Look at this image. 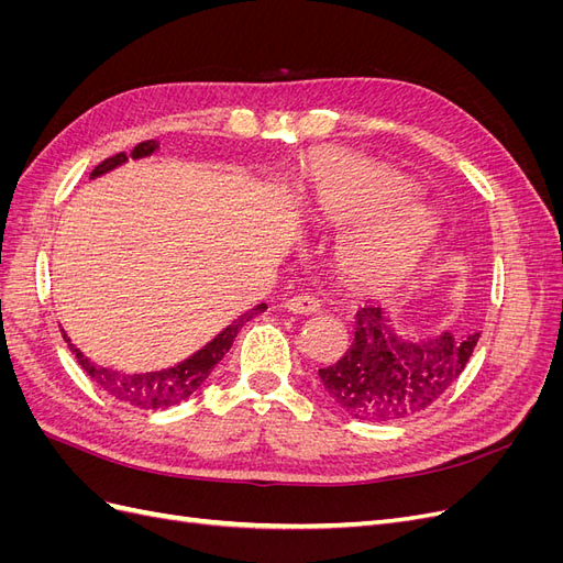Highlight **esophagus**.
I'll return each mask as SVG.
<instances>
[{"label": "esophagus", "instance_id": "34e87169", "mask_svg": "<svg viewBox=\"0 0 563 563\" xmlns=\"http://www.w3.org/2000/svg\"><path fill=\"white\" fill-rule=\"evenodd\" d=\"M284 308L294 314H317L321 305L312 296H294L284 302Z\"/></svg>", "mask_w": 563, "mask_h": 563}]
</instances>
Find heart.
Segmentation results:
<instances>
[{"mask_svg":"<svg viewBox=\"0 0 563 563\" xmlns=\"http://www.w3.org/2000/svg\"><path fill=\"white\" fill-rule=\"evenodd\" d=\"M413 183L387 166L333 157L314 166L308 211L319 223L343 228L333 261L356 286H380L406 275L430 244L437 213L406 199Z\"/></svg>","mask_w":563,"mask_h":563,"instance_id":"1","label":"heart"}]
</instances>
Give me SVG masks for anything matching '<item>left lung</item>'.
I'll return each mask as SVG.
<instances>
[{"label": "left lung", "instance_id": "8db88e82", "mask_svg": "<svg viewBox=\"0 0 563 563\" xmlns=\"http://www.w3.org/2000/svg\"><path fill=\"white\" fill-rule=\"evenodd\" d=\"M479 333L404 335L380 302H366L343 360L319 368V380L338 408L356 420L395 422L420 413L457 380Z\"/></svg>", "mask_w": 563, "mask_h": 563}]
</instances>
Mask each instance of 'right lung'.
<instances>
[{
    "label": "right lung",
    "mask_w": 563,
    "mask_h": 563,
    "mask_svg": "<svg viewBox=\"0 0 563 563\" xmlns=\"http://www.w3.org/2000/svg\"><path fill=\"white\" fill-rule=\"evenodd\" d=\"M157 150H159L157 141H145V143L135 145L131 150V155H126V152H119V155H114V157H110L106 162H100L93 168L91 180L114 172V168H119V166H124L129 159L152 157ZM265 310H267L265 302L255 305L253 310L236 317L216 338H211L207 345L199 347L195 354L187 356V360H183V362H178L174 366H168V368L143 371V373H126V371H117V368H110V366L96 364L77 345H73L70 335H67L63 329L60 331H63L65 343L70 345L73 354L77 356L79 366L87 371V376L100 389H106L110 397L124 401L129 406L143 408V411H157V408L176 406V404L185 401L187 397H192L195 391L203 385V380L211 376V371L216 368V364L223 362V356L230 352L234 338H236V333H240V329L244 327V323L251 321L255 314L265 312Z\"/></svg>",
    "instance_id": "add662e5"
}]
</instances>
